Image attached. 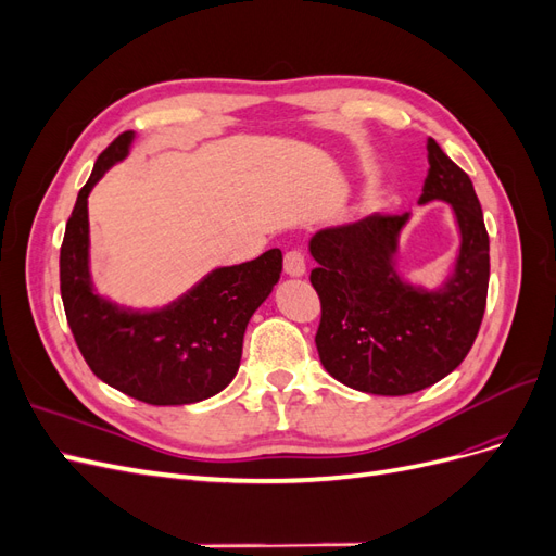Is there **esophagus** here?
I'll return each mask as SVG.
<instances>
[{"label": "esophagus", "mask_w": 556, "mask_h": 556, "mask_svg": "<svg viewBox=\"0 0 556 556\" xmlns=\"http://www.w3.org/2000/svg\"><path fill=\"white\" fill-rule=\"evenodd\" d=\"M282 268L285 274L290 278H301L306 274V260H304V252L301 250H290L285 252V260H282Z\"/></svg>", "instance_id": "1"}]
</instances>
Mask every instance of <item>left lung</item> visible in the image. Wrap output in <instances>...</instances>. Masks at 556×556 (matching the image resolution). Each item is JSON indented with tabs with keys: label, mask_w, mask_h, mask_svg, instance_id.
Wrapping results in <instances>:
<instances>
[{
	"label": "left lung",
	"mask_w": 556,
	"mask_h": 556,
	"mask_svg": "<svg viewBox=\"0 0 556 556\" xmlns=\"http://www.w3.org/2000/svg\"><path fill=\"white\" fill-rule=\"evenodd\" d=\"M417 204H450L459 255L439 288L415 285L396 266L410 213L325 227L308 243L311 282L323 304L315 336L327 374L357 392L403 396L457 368L473 345L490 288V237L473 182L433 139Z\"/></svg>",
	"instance_id": "8db88e82"
}]
</instances>
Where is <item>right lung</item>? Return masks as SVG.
<instances>
[{
    "label": "right lung",
    "mask_w": 556,
    "mask_h": 556,
    "mask_svg": "<svg viewBox=\"0 0 556 556\" xmlns=\"http://www.w3.org/2000/svg\"><path fill=\"white\" fill-rule=\"evenodd\" d=\"M131 141L134 131L121 134L78 192L60 250L62 304L99 380L150 406H185L223 392L237 376L245 327L274 292L282 252L271 248L257 260L217 266L162 308H127L99 294L90 271L88 197L129 155Z\"/></svg>",
    "instance_id": "add662e5"
}]
</instances>
